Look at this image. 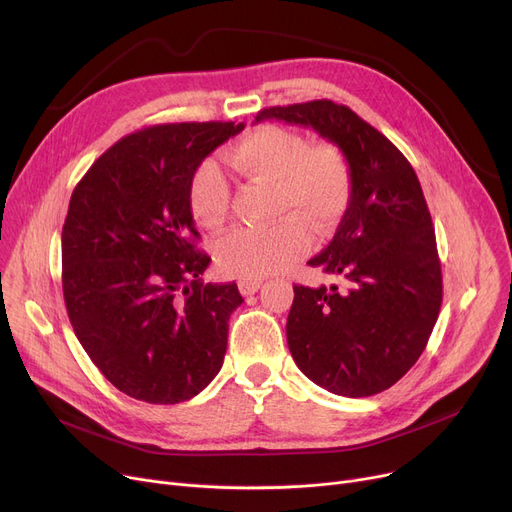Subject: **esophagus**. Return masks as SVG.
Here are the masks:
<instances>
[{
	"instance_id": "34e87169",
	"label": "esophagus",
	"mask_w": 512,
	"mask_h": 512,
	"mask_svg": "<svg viewBox=\"0 0 512 512\" xmlns=\"http://www.w3.org/2000/svg\"><path fill=\"white\" fill-rule=\"evenodd\" d=\"M260 287H262L260 279H256V281H239V291H242V295H254Z\"/></svg>"
}]
</instances>
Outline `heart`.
<instances>
[{"label": "heart", "mask_w": 512, "mask_h": 512, "mask_svg": "<svg viewBox=\"0 0 512 512\" xmlns=\"http://www.w3.org/2000/svg\"><path fill=\"white\" fill-rule=\"evenodd\" d=\"M229 167L248 182L270 186V215L281 221L239 227L217 244V262L229 277L256 281L281 273L310 246L316 235L335 229L351 196L349 167L339 148L310 146L304 136L279 126H262L237 140L225 155ZM231 190L221 169L202 163L190 182V208L206 229H219L229 215ZM307 226L304 228L303 225Z\"/></svg>", "instance_id": "obj_1"}]
</instances>
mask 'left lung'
<instances>
[{
    "label": "left lung",
    "mask_w": 512,
    "mask_h": 512,
    "mask_svg": "<svg viewBox=\"0 0 512 512\" xmlns=\"http://www.w3.org/2000/svg\"><path fill=\"white\" fill-rule=\"evenodd\" d=\"M262 119L312 128L341 148L351 196L339 229L308 264L343 285L293 287L287 345L297 368L341 397H372L426 349L442 304L436 233L401 150L347 105L268 107Z\"/></svg>",
    "instance_id": "obj_1"
}]
</instances>
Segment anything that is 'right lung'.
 Returning a JSON list of instances; mask_svg holds the SVG:
<instances>
[{"instance_id":"right-lung-1","label":"right lung","mask_w":512,"mask_h":512,"mask_svg":"<svg viewBox=\"0 0 512 512\" xmlns=\"http://www.w3.org/2000/svg\"><path fill=\"white\" fill-rule=\"evenodd\" d=\"M244 124H161L93 163L62 231V287L74 333L101 374L132 399L173 405L213 380L227 351L235 283H202L210 256L190 182Z\"/></svg>"}]
</instances>
